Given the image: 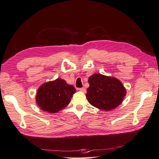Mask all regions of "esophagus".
<instances>
[{
	"label": "esophagus",
	"mask_w": 159,
	"mask_h": 159,
	"mask_svg": "<svg viewBox=\"0 0 159 159\" xmlns=\"http://www.w3.org/2000/svg\"><path fill=\"white\" fill-rule=\"evenodd\" d=\"M79 90L81 91V92H83V93H85V92H86V89H85L84 88H80Z\"/></svg>",
	"instance_id": "obj_1"
}]
</instances>
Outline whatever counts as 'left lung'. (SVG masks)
I'll return each mask as SVG.
<instances>
[{
    "mask_svg": "<svg viewBox=\"0 0 159 159\" xmlns=\"http://www.w3.org/2000/svg\"><path fill=\"white\" fill-rule=\"evenodd\" d=\"M86 93L88 102L103 111H109L118 107L127 93L121 81L112 76L94 74L89 78Z\"/></svg>",
    "mask_w": 159,
    "mask_h": 159,
    "instance_id": "obj_1",
    "label": "left lung"
}]
</instances>
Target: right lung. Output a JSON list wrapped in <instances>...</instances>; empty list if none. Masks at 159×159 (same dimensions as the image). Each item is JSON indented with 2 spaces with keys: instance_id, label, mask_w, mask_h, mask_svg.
<instances>
[{
  "instance_id": "right-lung-1",
  "label": "right lung",
  "mask_w": 159,
  "mask_h": 159,
  "mask_svg": "<svg viewBox=\"0 0 159 159\" xmlns=\"http://www.w3.org/2000/svg\"><path fill=\"white\" fill-rule=\"evenodd\" d=\"M75 92L73 85L67 84L64 80L57 78L44 83L38 89L36 105L44 111L57 113L68 106Z\"/></svg>"
}]
</instances>
